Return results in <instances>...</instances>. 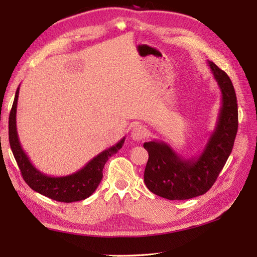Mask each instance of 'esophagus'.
<instances>
[{"label":"esophagus","mask_w":257,"mask_h":257,"mask_svg":"<svg viewBox=\"0 0 257 257\" xmlns=\"http://www.w3.org/2000/svg\"><path fill=\"white\" fill-rule=\"evenodd\" d=\"M147 134H148V132H147V129L144 127V125L138 124L133 129L132 138L136 141H140L147 137Z\"/></svg>","instance_id":"obj_1"}]
</instances>
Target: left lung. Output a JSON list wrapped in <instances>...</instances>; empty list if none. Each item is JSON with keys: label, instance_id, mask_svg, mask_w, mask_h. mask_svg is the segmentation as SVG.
Segmentation results:
<instances>
[{"label": "left lung", "instance_id": "1", "mask_svg": "<svg viewBox=\"0 0 257 257\" xmlns=\"http://www.w3.org/2000/svg\"><path fill=\"white\" fill-rule=\"evenodd\" d=\"M221 89V108L215 129L198 157L184 159L163 141L144 144L149 159L145 183L152 193L168 200H188L204 194L214 184L231 155L238 127L236 94L225 72L209 62Z\"/></svg>", "mask_w": 257, "mask_h": 257}]
</instances>
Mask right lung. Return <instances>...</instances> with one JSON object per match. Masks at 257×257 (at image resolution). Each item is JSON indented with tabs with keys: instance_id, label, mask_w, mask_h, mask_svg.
Listing matches in <instances>:
<instances>
[{
	"instance_id": "1",
	"label": "right lung",
	"mask_w": 257,
	"mask_h": 257,
	"mask_svg": "<svg viewBox=\"0 0 257 257\" xmlns=\"http://www.w3.org/2000/svg\"><path fill=\"white\" fill-rule=\"evenodd\" d=\"M20 87L16 89L15 98L9 118L10 146L24 181L30 188L47 198L58 202H70L85 200L95 192L102 179V169L107 160L122 148L124 137L114 146L100 152L80 170L64 177H51L41 172L33 166L20 143L16 129V108H18Z\"/></svg>"
}]
</instances>
